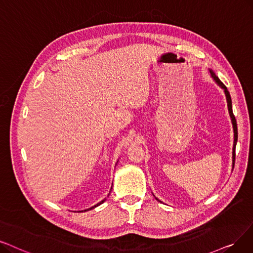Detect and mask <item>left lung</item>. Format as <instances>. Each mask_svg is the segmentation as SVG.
I'll list each match as a JSON object with an SVG mask.
<instances>
[{
    "mask_svg": "<svg viewBox=\"0 0 253 253\" xmlns=\"http://www.w3.org/2000/svg\"><path fill=\"white\" fill-rule=\"evenodd\" d=\"M210 73H211V78L214 79L215 82L224 90V93H225V96H226V100H227V108H228V112H229V116L231 118V124H232V127H234V147H232V167H234L235 165V159H236V145H237V141H238V127H237V121H236V118H235V115L234 113H232V107H231V97H230V94L228 92V90L226 88V86L221 82V81L219 80V78L214 74V72H211V70L210 69ZM157 200H159L157 197H156Z\"/></svg>",
    "mask_w": 253,
    "mask_h": 253,
    "instance_id": "8db88e82",
    "label": "left lung"
}]
</instances>
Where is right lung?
Listing matches in <instances>:
<instances>
[{"label":"right lung","mask_w":253,"mask_h":253,"mask_svg":"<svg viewBox=\"0 0 253 253\" xmlns=\"http://www.w3.org/2000/svg\"><path fill=\"white\" fill-rule=\"evenodd\" d=\"M105 200H106V198H105V199H104V200H102V201H100V203H98V204H97V205H95V206H94V207H91V208H90V209H88V210H92V209H94V208H96V207H97V206H99V205H102V204H103V203H104V201H105ZM88 210H85V211H88Z\"/></svg>","instance_id":"add662e5"}]
</instances>
